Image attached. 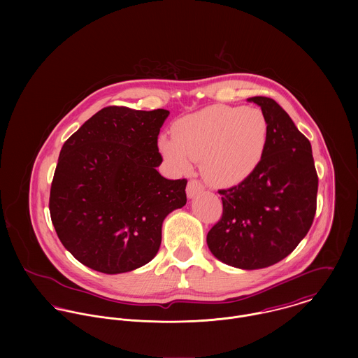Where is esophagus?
I'll use <instances>...</instances> for the list:
<instances>
[{
	"label": "esophagus",
	"mask_w": 358,
	"mask_h": 358,
	"mask_svg": "<svg viewBox=\"0 0 358 358\" xmlns=\"http://www.w3.org/2000/svg\"><path fill=\"white\" fill-rule=\"evenodd\" d=\"M201 192H204V185H203L200 180L192 179V180L187 183L186 193H187V197H189V199H194V197L199 196Z\"/></svg>",
	"instance_id": "obj_1"
}]
</instances>
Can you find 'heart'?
I'll return each mask as SVG.
<instances>
[{"label":"heart","mask_w":358,"mask_h":358,"mask_svg":"<svg viewBox=\"0 0 358 358\" xmlns=\"http://www.w3.org/2000/svg\"><path fill=\"white\" fill-rule=\"evenodd\" d=\"M268 124L255 107L210 106L182 118L173 136H162L159 149L182 172L200 161L205 178L233 185L250 176L259 165L267 142Z\"/></svg>","instance_id":"obj_1"}]
</instances>
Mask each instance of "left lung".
Masks as SVG:
<instances>
[{
    "label": "left lung",
    "mask_w": 358,
    "mask_h": 358,
    "mask_svg": "<svg viewBox=\"0 0 358 358\" xmlns=\"http://www.w3.org/2000/svg\"><path fill=\"white\" fill-rule=\"evenodd\" d=\"M248 101L267 118L266 149L250 176L219 190L223 213L206 244L220 262L255 270L282 260L305 238L317 209L318 176L311 145L287 111L266 96Z\"/></svg>",
    "instance_id": "1"
}]
</instances>
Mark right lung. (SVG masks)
<instances>
[{"label": "right lung", "mask_w": 358, "mask_h": 358, "mask_svg": "<svg viewBox=\"0 0 358 358\" xmlns=\"http://www.w3.org/2000/svg\"><path fill=\"white\" fill-rule=\"evenodd\" d=\"M168 110L108 106L63 145L52 180L50 212L63 247L106 274L149 263L168 213L186 204V179L169 180L157 139Z\"/></svg>", "instance_id": "1"}]
</instances>
